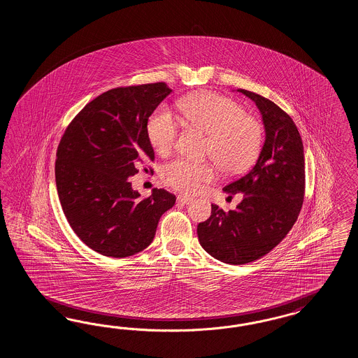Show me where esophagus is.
<instances>
[{
    "label": "esophagus",
    "mask_w": 358,
    "mask_h": 358,
    "mask_svg": "<svg viewBox=\"0 0 358 358\" xmlns=\"http://www.w3.org/2000/svg\"><path fill=\"white\" fill-rule=\"evenodd\" d=\"M177 201H178V203L187 205V203H190V202L193 201V198H192V196H187V195H178V196H177Z\"/></svg>",
    "instance_id": "obj_1"
}]
</instances>
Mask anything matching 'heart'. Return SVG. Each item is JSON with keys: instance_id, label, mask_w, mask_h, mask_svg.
Here are the masks:
<instances>
[{"instance_id": "heart-1", "label": "heart", "mask_w": 358, "mask_h": 358, "mask_svg": "<svg viewBox=\"0 0 358 358\" xmlns=\"http://www.w3.org/2000/svg\"><path fill=\"white\" fill-rule=\"evenodd\" d=\"M181 110L186 122L207 135L205 155L217 163L223 173L238 174L256 160L262 144L260 123L248 115L236 102L215 93H201L185 99ZM180 132V120L163 105L147 126L148 139L155 151H172ZM215 176L213 164L193 163L177 159L162 171L164 182L182 193H195Z\"/></svg>"}]
</instances>
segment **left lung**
Listing matches in <instances>:
<instances>
[{
  "mask_svg": "<svg viewBox=\"0 0 358 358\" xmlns=\"http://www.w3.org/2000/svg\"><path fill=\"white\" fill-rule=\"evenodd\" d=\"M261 114L265 141L250 172L223 187L243 193L236 210L211 205V217L196 227L202 248L214 259L244 265L257 260L287 235L303 205V143L293 120L271 99L245 89Z\"/></svg>",
  "mask_w": 358,
  "mask_h": 358,
  "instance_id": "left-lung-1",
  "label": "left lung"
}]
</instances>
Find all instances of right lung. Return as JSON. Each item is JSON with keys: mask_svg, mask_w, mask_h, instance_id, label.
<instances>
[{"mask_svg": "<svg viewBox=\"0 0 358 358\" xmlns=\"http://www.w3.org/2000/svg\"><path fill=\"white\" fill-rule=\"evenodd\" d=\"M171 93L165 83L108 90L77 114L57 147L55 178L65 217L103 256L145 250L160 217L174 206L176 196L164 189L139 199L129 181L155 159L147 124Z\"/></svg>", "mask_w": 358, "mask_h": 358, "instance_id": "obj_1", "label": "right lung"}]
</instances>
